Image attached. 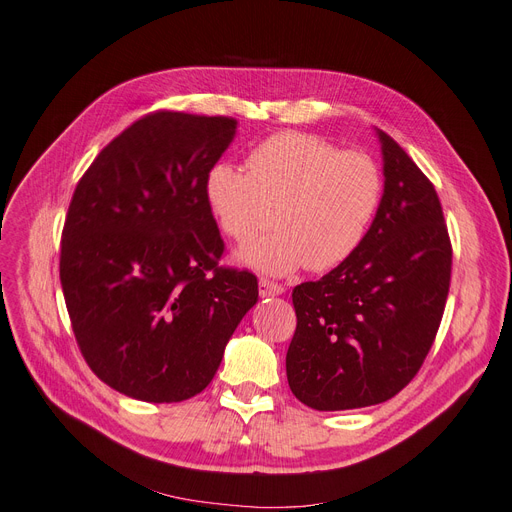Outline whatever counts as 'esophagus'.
Returning <instances> with one entry per match:
<instances>
[{
  "instance_id": "obj_1",
  "label": "esophagus",
  "mask_w": 512,
  "mask_h": 512,
  "mask_svg": "<svg viewBox=\"0 0 512 512\" xmlns=\"http://www.w3.org/2000/svg\"><path fill=\"white\" fill-rule=\"evenodd\" d=\"M284 293V286L278 284V282H272L268 278H261L259 280V295L261 297H276V295H282Z\"/></svg>"
}]
</instances>
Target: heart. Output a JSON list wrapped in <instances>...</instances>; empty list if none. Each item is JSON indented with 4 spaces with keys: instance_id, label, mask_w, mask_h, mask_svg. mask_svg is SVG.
I'll list each match as a JSON object with an SVG mask.
<instances>
[{
    "instance_id": "obj_1",
    "label": "heart",
    "mask_w": 512,
    "mask_h": 512,
    "mask_svg": "<svg viewBox=\"0 0 512 512\" xmlns=\"http://www.w3.org/2000/svg\"><path fill=\"white\" fill-rule=\"evenodd\" d=\"M383 192V171L368 152L341 150L301 131L257 144L247 171L213 165L205 184L209 209L234 242L249 244L272 224L278 228L240 255L272 276L303 265L311 272L339 268L362 247Z\"/></svg>"
}]
</instances>
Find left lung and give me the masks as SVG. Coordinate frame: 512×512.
<instances>
[{
    "instance_id": "left-lung-1",
    "label": "left lung",
    "mask_w": 512,
    "mask_h": 512,
    "mask_svg": "<svg viewBox=\"0 0 512 512\" xmlns=\"http://www.w3.org/2000/svg\"><path fill=\"white\" fill-rule=\"evenodd\" d=\"M376 133L385 192L362 247L293 288L288 387L322 412L383 404L402 391L427 358L450 291L452 244L439 196L406 150Z\"/></svg>"
}]
</instances>
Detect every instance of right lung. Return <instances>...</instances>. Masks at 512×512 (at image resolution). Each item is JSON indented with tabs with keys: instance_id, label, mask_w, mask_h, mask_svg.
<instances>
[{
	"instance_id": "right-lung-1",
	"label": "right lung",
	"mask_w": 512,
	"mask_h": 512,
	"mask_svg": "<svg viewBox=\"0 0 512 512\" xmlns=\"http://www.w3.org/2000/svg\"><path fill=\"white\" fill-rule=\"evenodd\" d=\"M232 117L159 110L129 125L79 180L60 240V284L81 355L142 402L201 393L244 314L249 270L224 255L205 184Z\"/></svg>"
}]
</instances>
